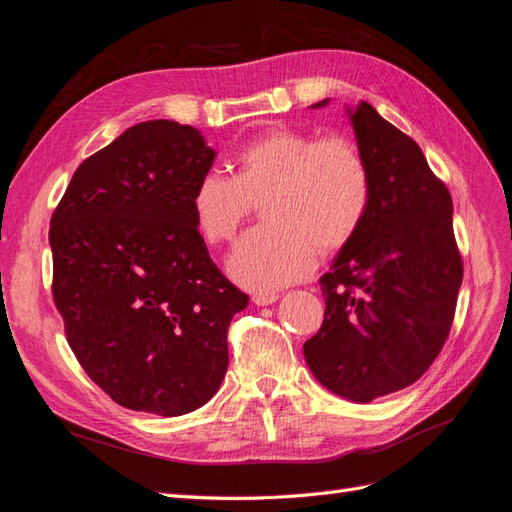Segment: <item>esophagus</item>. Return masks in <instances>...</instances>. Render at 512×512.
Masks as SVG:
<instances>
[{
	"label": "esophagus",
	"instance_id": "34e87169",
	"mask_svg": "<svg viewBox=\"0 0 512 512\" xmlns=\"http://www.w3.org/2000/svg\"><path fill=\"white\" fill-rule=\"evenodd\" d=\"M277 299H280V294H275V292H267V294H262V292H256V294H252V301L256 303V305H260V307H265V305H273Z\"/></svg>",
	"mask_w": 512,
	"mask_h": 512
}]
</instances>
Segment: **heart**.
I'll use <instances>...</instances> for the list:
<instances>
[{
	"label": "heart",
	"mask_w": 512,
	"mask_h": 512,
	"mask_svg": "<svg viewBox=\"0 0 512 512\" xmlns=\"http://www.w3.org/2000/svg\"><path fill=\"white\" fill-rule=\"evenodd\" d=\"M235 173H205L194 183L190 209L207 243L237 237L254 203L265 226L247 235L228 258L237 284L271 292L314 269L316 252L333 254L361 230L371 205L369 166L344 136L316 138L273 128L245 143Z\"/></svg>",
	"instance_id": "heart-1"
}]
</instances>
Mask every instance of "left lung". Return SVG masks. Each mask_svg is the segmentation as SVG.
<instances>
[{
	"mask_svg": "<svg viewBox=\"0 0 512 512\" xmlns=\"http://www.w3.org/2000/svg\"><path fill=\"white\" fill-rule=\"evenodd\" d=\"M348 117L371 173V205L320 277L327 309L303 354L324 389L369 404L406 389L436 361L463 265L451 194L421 147L367 102L348 106Z\"/></svg>",
	"mask_w": 512,
	"mask_h": 512,
	"instance_id": "obj_1",
	"label": "left lung"
}]
</instances>
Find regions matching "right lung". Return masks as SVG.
Listing matches in <instances>:
<instances>
[{
	"instance_id": "add662e5",
	"label": "right lung",
	"mask_w": 512,
	"mask_h": 512,
	"mask_svg": "<svg viewBox=\"0 0 512 512\" xmlns=\"http://www.w3.org/2000/svg\"><path fill=\"white\" fill-rule=\"evenodd\" d=\"M215 151L156 119L87 158L57 205L53 299L76 359L119 406L188 414L218 393L247 294L215 267L190 196Z\"/></svg>"
}]
</instances>
